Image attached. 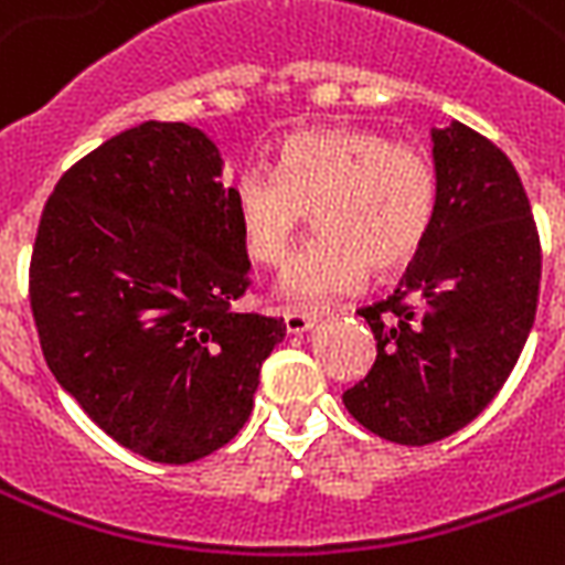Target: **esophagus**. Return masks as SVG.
Wrapping results in <instances>:
<instances>
[{
	"mask_svg": "<svg viewBox=\"0 0 565 565\" xmlns=\"http://www.w3.org/2000/svg\"><path fill=\"white\" fill-rule=\"evenodd\" d=\"M317 322L313 313H301V311H287L284 313V329L287 334H301V331H308Z\"/></svg>",
	"mask_w": 565,
	"mask_h": 565,
	"instance_id": "esophagus-1",
	"label": "esophagus"
}]
</instances>
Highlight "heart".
Masks as SVG:
<instances>
[{
    "mask_svg": "<svg viewBox=\"0 0 565 565\" xmlns=\"http://www.w3.org/2000/svg\"><path fill=\"white\" fill-rule=\"evenodd\" d=\"M243 252L278 266L311 210L320 234L284 266L278 292L320 308L355 292L367 269L415 260L438 213V174L415 145L364 127L299 129L278 141L273 168H245L231 183Z\"/></svg>",
    "mask_w": 565,
    "mask_h": 565,
    "instance_id": "b5f03b06",
    "label": "heart"
}]
</instances>
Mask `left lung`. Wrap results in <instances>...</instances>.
Returning <instances> with one entry per match:
<instances>
[{
    "mask_svg": "<svg viewBox=\"0 0 565 565\" xmlns=\"http://www.w3.org/2000/svg\"><path fill=\"white\" fill-rule=\"evenodd\" d=\"M438 213L387 299L361 308L376 361L343 406L373 436L433 445L480 415L536 317L542 248L522 178L498 145L454 120L433 129Z\"/></svg>",
    "mask_w": 565,
    "mask_h": 565,
    "instance_id": "1",
    "label": "left lung"
}]
</instances>
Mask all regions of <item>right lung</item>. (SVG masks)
<instances>
[{"mask_svg": "<svg viewBox=\"0 0 565 565\" xmlns=\"http://www.w3.org/2000/svg\"><path fill=\"white\" fill-rule=\"evenodd\" d=\"M218 150L183 120H145L73 162L29 264L43 359L82 412L150 462L204 459L243 429L281 317L239 313L252 287Z\"/></svg>", "mask_w": 565, "mask_h": 565, "instance_id": "1", "label": "right lung"}]
</instances>
